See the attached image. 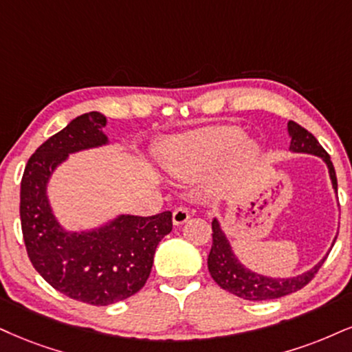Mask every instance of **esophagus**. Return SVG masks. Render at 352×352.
Wrapping results in <instances>:
<instances>
[{
  "label": "esophagus",
  "instance_id": "obj_1",
  "mask_svg": "<svg viewBox=\"0 0 352 352\" xmlns=\"http://www.w3.org/2000/svg\"><path fill=\"white\" fill-rule=\"evenodd\" d=\"M189 217H190V214L186 207H177V209L173 210V223L183 225L184 222H188Z\"/></svg>",
  "mask_w": 352,
  "mask_h": 352
}]
</instances>
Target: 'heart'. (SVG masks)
<instances>
[{"label": "heart", "mask_w": 352, "mask_h": 352, "mask_svg": "<svg viewBox=\"0 0 352 352\" xmlns=\"http://www.w3.org/2000/svg\"><path fill=\"white\" fill-rule=\"evenodd\" d=\"M258 145L245 140V132L235 125H215L175 137L166 143L162 163L171 175L186 177L209 171L230 155L235 160H250Z\"/></svg>", "instance_id": "b5f03b06"}]
</instances>
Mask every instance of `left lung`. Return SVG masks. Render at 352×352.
<instances>
[{
    "mask_svg": "<svg viewBox=\"0 0 352 352\" xmlns=\"http://www.w3.org/2000/svg\"><path fill=\"white\" fill-rule=\"evenodd\" d=\"M287 132L290 137V146L289 150L292 153H307L318 156L327 164L329 179H331V186L335 194L338 196V181L336 173L333 168L329 155L323 150L318 140L311 135L309 130H305L300 125L289 120L287 122ZM212 248L209 253V259H207V266H209V272L217 284L223 290L233 294V296L245 298V300H272V298H279L289 294L297 292L303 285H307L314 279V276L322 267V264L327 259L328 253L315 264L309 271L302 272V274L292 276V277H271L259 274V272L251 271L246 267L238 256L233 253L232 245L227 233L223 232L222 223L220 220H212ZM336 240V238H335ZM333 240L331 246L335 245Z\"/></svg>",
    "mask_w": 352,
    "mask_h": 352,
    "instance_id": "obj_1",
    "label": "left lung"
}]
</instances>
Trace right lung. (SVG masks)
Returning a JSON list of instances; mask_svg holds the SVG:
<instances>
[{
	"mask_svg": "<svg viewBox=\"0 0 352 352\" xmlns=\"http://www.w3.org/2000/svg\"><path fill=\"white\" fill-rule=\"evenodd\" d=\"M101 112L73 119L36 150L21 181V227L29 259L52 287L89 305H111L148 279L158 243L173 230L171 212L119 214L91 230H67L56 219L49 183L68 156L109 145Z\"/></svg>",
	"mask_w": 352,
	"mask_h": 352,
	"instance_id": "obj_1",
	"label": "right lung"
}]
</instances>
